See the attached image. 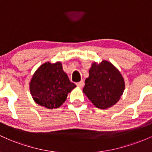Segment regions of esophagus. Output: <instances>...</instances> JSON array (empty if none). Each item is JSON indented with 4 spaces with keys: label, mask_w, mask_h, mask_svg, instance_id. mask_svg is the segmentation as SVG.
I'll return each mask as SVG.
<instances>
[{
    "label": "esophagus",
    "mask_w": 152,
    "mask_h": 152,
    "mask_svg": "<svg viewBox=\"0 0 152 152\" xmlns=\"http://www.w3.org/2000/svg\"><path fill=\"white\" fill-rule=\"evenodd\" d=\"M76 85H77V86L80 87V88H82V87L84 86V82H83V81H81L80 82L76 83Z\"/></svg>",
    "instance_id": "1"
}]
</instances>
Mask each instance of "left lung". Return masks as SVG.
I'll return each instance as SVG.
<instances>
[{
  "mask_svg": "<svg viewBox=\"0 0 152 152\" xmlns=\"http://www.w3.org/2000/svg\"><path fill=\"white\" fill-rule=\"evenodd\" d=\"M124 88V80L119 71L104 60L92 64L83 92L96 107L106 109L118 102Z\"/></svg>",
  "mask_w": 152,
  "mask_h": 152,
  "instance_id": "8db88e82",
  "label": "left lung"
}]
</instances>
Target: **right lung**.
Returning <instances> with one entry per match:
<instances>
[{
    "instance_id": "right-lung-1",
    "label": "right lung",
    "mask_w": 152,
    "mask_h": 152,
    "mask_svg": "<svg viewBox=\"0 0 152 152\" xmlns=\"http://www.w3.org/2000/svg\"><path fill=\"white\" fill-rule=\"evenodd\" d=\"M76 86L69 81L61 62H46L36 71L30 82V91L36 104L46 109H57Z\"/></svg>"
}]
</instances>
